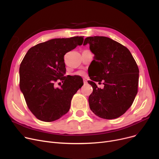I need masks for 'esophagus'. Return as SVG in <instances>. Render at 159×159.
Wrapping results in <instances>:
<instances>
[{
  "label": "esophagus",
  "instance_id": "1",
  "mask_svg": "<svg viewBox=\"0 0 159 159\" xmlns=\"http://www.w3.org/2000/svg\"><path fill=\"white\" fill-rule=\"evenodd\" d=\"M83 82H84V84H86V83H87V80H86V79H83Z\"/></svg>",
  "mask_w": 159,
  "mask_h": 159
}]
</instances>
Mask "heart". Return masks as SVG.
Instances as JSON below:
<instances>
[{"label":"heart","mask_w":159,"mask_h":159,"mask_svg":"<svg viewBox=\"0 0 159 159\" xmlns=\"http://www.w3.org/2000/svg\"><path fill=\"white\" fill-rule=\"evenodd\" d=\"M76 75H79V76H84L85 75V72L83 71H80L76 73Z\"/></svg>","instance_id":"obj_1"}]
</instances>
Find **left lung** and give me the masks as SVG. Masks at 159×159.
<instances>
[{
  "mask_svg": "<svg viewBox=\"0 0 159 159\" xmlns=\"http://www.w3.org/2000/svg\"><path fill=\"white\" fill-rule=\"evenodd\" d=\"M89 45L95 54L92 61L95 71L88 82L93 88L88 102L92 111L99 118L112 120L122 116L132 105L138 92L139 70L127 47L105 36L88 37L83 45ZM104 81L99 89L96 82Z\"/></svg>",
  "mask_w": 159,
  "mask_h": 159,
  "instance_id": "left-lung-1",
  "label": "left lung"
}]
</instances>
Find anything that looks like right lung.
Instances as JSON below:
<instances>
[{
	"label": "right lung",
	"mask_w": 159,
	"mask_h": 159,
	"mask_svg": "<svg viewBox=\"0 0 159 159\" xmlns=\"http://www.w3.org/2000/svg\"><path fill=\"white\" fill-rule=\"evenodd\" d=\"M84 37L56 38L31 47L19 67V86L27 107L38 120L51 122L70 108L74 94L83 85L75 77L64 76V55L83 43ZM61 80L60 88L54 86Z\"/></svg>",
	"instance_id": "obj_1"
}]
</instances>
